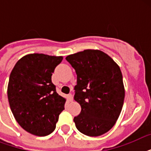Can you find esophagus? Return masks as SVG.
I'll list each match as a JSON object with an SVG mask.
<instances>
[{"mask_svg": "<svg viewBox=\"0 0 151 151\" xmlns=\"http://www.w3.org/2000/svg\"><path fill=\"white\" fill-rule=\"evenodd\" d=\"M68 99L70 102H72L73 99V95L72 94H69L68 95Z\"/></svg>", "mask_w": 151, "mask_h": 151, "instance_id": "obj_1", "label": "esophagus"}]
</instances>
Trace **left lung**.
Listing matches in <instances>:
<instances>
[{"instance_id":"obj_1","label":"left lung","mask_w":151,"mask_h":151,"mask_svg":"<svg viewBox=\"0 0 151 151\" xmlns=\"http://www.w3.org/2000/svg\"><path fill=\"white\" fill-rule=\"evenodd\" d=\"M66 59L77 74L74 100L81 111L73 118L76 128L88 136L107 132L116 123L124 103L119 66L99 50L88 49L70 55Z\"/></svg>"}]
</instances>
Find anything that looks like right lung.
I'll use <instances>...</instances> for the list:
<instances>
[{
  "instance_id": "obj_1",
  "label": "right lung",
  "mask_w": 151,
  "mask_h": 151,
  "mask_svg": "<svg viewBox=\"0 0 151 151\" xmlns=\"http://www.w3.org/2000/svg\"><path fill=\"white\" fill-rule=\"evenodd\" d=\"M62 56L27 55L11 72L8 98L16 122L29 133L45 136L55 129L66 99L56 92L52 82L55 69Z\"/></svg>"
}]
</instances>
